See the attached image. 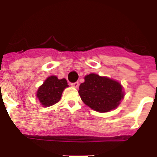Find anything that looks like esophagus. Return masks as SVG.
<instances>
[{
	"label": "esophagus",
	"mask_w": 157,
	"mask_h": 157,
	"mask_svg": "<svg viewBox=\"0 0 157 157\" xmlns=\"http://www.w3.org/2000/svg\"><path fill=\"white\" fill-rule=\"evenodd\" d=\"M71 86L75 87V88H78V85H79V84H78V82H76L71 83Z\"/></svg>",
	"instance_id": "obj_1"
}]
</instances>
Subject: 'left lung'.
I'll return each mask as SVG.
<instances>
[{
    "mask_svg": "<svg viewBox=\"0 0 157 157\" xmlns=\"http://www.w3.org/2000/svg\"><path fill=\"white\" fill-rule=\"evenodd\" d=\"M84 78L78 94L82 101L94 111L107 112L116 109L124 98L123 87L116 80L97 74H90Z\"/></svg>",
    "mask_w": 157,
    "mask_h": 157,
    "instance_id": "1",
    "label": "left lung"
}]
</instances>
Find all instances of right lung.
<instances>
[{
    "label": "right lung",
    "instance_id": "1",
    "mask_svg": "<svg viewBox=\"0 0 157 157\" xmlns=\"http://www.w3.org/2000/svg\"><path fill=\"white\" fill-rule=\"evenodd\" d=\"M68 86L65 78L59 79L56 76L52 75L46 78L37 91V98L44 107H49L59 102L62 93Z\"/></svg>",
    "mask_w": 157,
    "mask_h": 157
}]
</instances>
